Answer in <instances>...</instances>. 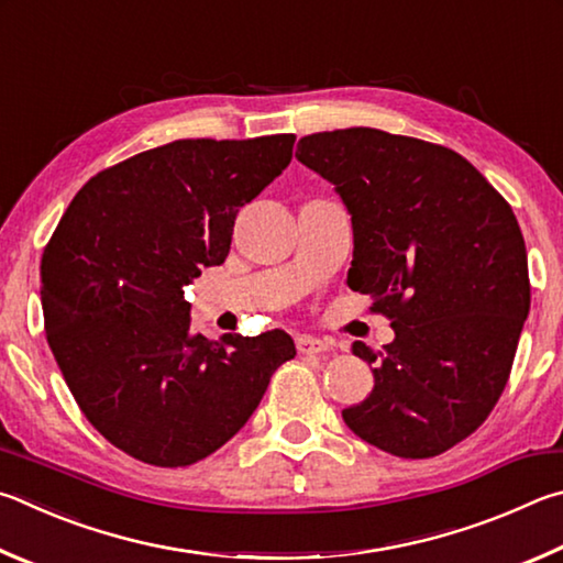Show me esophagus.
Listing matches in <instances>:
<instances>
[{
  "instance_id": "obj_1",
  "label": "esophagus",
  "mask_w": 563,
  "mask_h": 563,
  "mask_svg": "<svg viewBox=\"0 0 563 563\" xmlns=\"http://www.w3.org/2000/svg\"><path fill=\"white\" fill-rule=\"evenodd\" d=\"M297 349H299V353H323V351H329V341L317 339V336H307V333H303V336H297Z\"/></svg>"
}]
</instances>
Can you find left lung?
<instances>
[{
	"mask_svg": "<svg viewBox=\"0 0 563 563\" xmlns=\"http://www.w3.org/2000/svg\"><path fill=\"white\" fill-rule=\"evenodd\" d=\"M297 161L341 195L353 224L349 287L396 339L373 353L366 400L341 412L361 440L435 457L487 420L509 380L531 287L509 202L445 145L376 128L303 135Z\"/></svg>",
	"mask_w": 563,
	"mask_h": 563,
	"instance_id": "left-lung-1",
	"label": "left lung"
}]
</instances>
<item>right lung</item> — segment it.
Segmentation results:
<instances>
[{"instance_id":"add662e5","label":"right lung","mask_w":563,"mask_h":563,"mask_svg":"<svg viewBox=\"0 0 563 563\" xmlns=\"http://www.w3.org/2000/svg\"><path fill=\"white\" fill-rule=\"evenodd\" d=\"M297 135L187 137L91 177L42 256V309L68 390L101 435L147 465L187 467L234 438L272 373L297 356L284 331L190 327L185 287L230 254L240 207L291 163Z\"/></svg>"}]
</instances>
